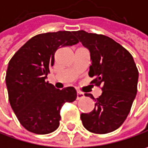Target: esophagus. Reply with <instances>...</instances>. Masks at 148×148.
<instances>
[{
	"mask_svg": "<svg viewBox=\"0 0 148 148\" xmlns=\"http://www.w3.org/2000/svg\"><path fill=\"white\" fill-rule=\"evenodd\" d=\"M84 98V93L81 92H77V99H81Z\"/></svg>",
	"mask_w": 148,
	"mask_h": 148,
	"instance_id": "obj_1",
	"label": "esophagus"
}]
</instances>
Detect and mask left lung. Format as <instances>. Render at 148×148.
Returning a JSON list of instances; mask_svg holds the SVG:
<instances>
[{"label":"left lung","instance_id":"left-lung-1","mask_svg":"<svg viewBox=\"0 0 148 148\" xmlns=\"http://www.w3.org/2000/svg\"><path fill=\"white\" fill-rule=\"evenodd\" d=\"M90 51L91 82L101 86L102 94L94 99L92 111L82 113L83 126L90 132L107 134L117 130L127 118L137 92L139 73L131 54L112 38L85 31L74 32Z\"/></svg>","mask_w":148,"mask_h":148}]
</instances>
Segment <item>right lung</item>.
Segmentation results:
<instances>
[{"mask_svg":"<svg viewBox=\"0 0 148 148\" xmlns=\"http://www.w3.org/2000/svg\"><path fill=\"white\" fill-rule=\"evenodd\" d=\"M78 43L74 32L38 34L9 61L6 74L9 103L18 122L28 131L38 134L55 131L60 124L62 106L76 99L74 87L59 90L46 79L54 65L56 51Z\"/></svg>","mask_w":148,"mask_h":148,"instance_id":"right-lung-1","label":"right lung"}]
</instances>
